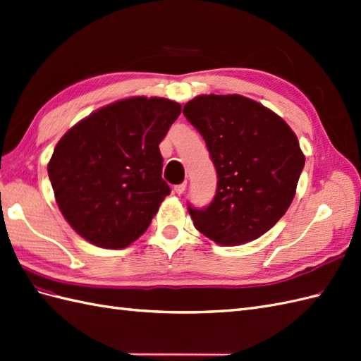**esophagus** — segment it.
Returning a JSON list of instances; mask_svg holds the SVG:
<instances>
[{"instance_id": "34e87169", "label": "esophagus", "mask_w": 361, "mask_h": 361, "mask_svg": "<svg viewBox=\"0 0 361 361\" xmlns=\"http://www.w3.org/2000/svg\"><path fill=\"white\" fill-rule=\"evenodd\" d=\"M185 188H187V183L185 182H183V183H179V185H176L174 187V192H176V195H183V191H185Z\"/></svg>"}]
</instances>
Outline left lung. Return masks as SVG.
Here are the masks:
<instances>
[{
  "label": "left lung",
  "instance_id": "1",
  "mask_svg": "<svg viewBox=\"0 0 361 361\" xmlns=\"http://www.w3.org/2000/svg\"><path fill=\"white\" fill-rule=\"evenodd\" d=\"M183 114L205 139L217 190L205 208L188 207L197 230L224 247L274 226L295 196L305 156L286 122L240 94H200Z\"/></svg>",
  "mask_w": 361,
  "mask_h": 361
}]
</instances>
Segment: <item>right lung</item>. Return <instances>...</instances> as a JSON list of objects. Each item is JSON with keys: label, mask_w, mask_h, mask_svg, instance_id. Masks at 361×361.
I'll return each instance as SVG.
<instances>
[{"label": "right lung", "mask_w": 361, "mask_h": 361, "mask_svg": "<svg viewBox=\"0 0 361 361\" xmlns=\"http://www.w3.org/2000/svg\"><path fill=\"white\" fill-rule=\"evenodd\" d=\"M180 110L135 96L93 111L59 139L49 179L61 213L87 242L121 250L147 231L171 191L159 144Z\"/></svg>", "instance_id": "obj_1"}]
</instances>
